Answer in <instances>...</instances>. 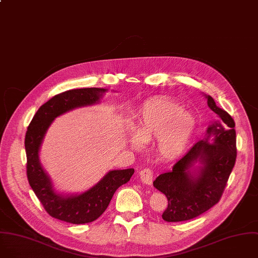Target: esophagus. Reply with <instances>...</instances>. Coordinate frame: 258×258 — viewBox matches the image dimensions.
I'll return each instance as SVG.
<instances>
[{
    "label": "esophagus",
    "instance_id": "34e87169",
    "mask_svg": "<svg viewBox=\"0 0 258 258\" xmlns=\"http://www.w3.org/2000/svg\"><path fill=\"white\" fill-rule=\"evenodd\" d=\"M153 175H154V173L150 168H144L143 170H141V172H140L142 181L149 185H151L153 182Z\"/></svg>",
    "mask_w": 258,
    "mask_h": 258
}]
</instances>
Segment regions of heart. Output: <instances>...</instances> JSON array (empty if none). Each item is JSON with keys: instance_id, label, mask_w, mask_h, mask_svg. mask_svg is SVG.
Here are the masks:
<instances>
[{"instance_id": "b5f03b06", "label": "heart", "mask_w": 258, "mask_h": 258, "mask_svg": "<svg viewBox=\"0 0 258 258\" xmlns=\"http://www.w3.org/2000/svg\"><path fill=\"white\" fill-rule=\"evenodd\" d=\"M197 128L195 116L180 103L168 98L147 101L135 119L136 133H130V145L137 150L144 142L156 139V150L165 160L179 157L188 146Z\"/></svg>"}]
</instances>
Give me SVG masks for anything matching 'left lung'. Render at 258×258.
Here are the masks:
<instances>
[{
  "label": "left lung",
  "instance_id": "8db88e82",
  "mask_svg": "<svg viewBox=\"0 0 258 258\" xmlns=\"http://www.w3.org/2000/svg\"><path fill=\"white\" fill-rule=\"evenodd\" d=\"M209 107L220 121L211 124L208 137L196 143L169 172L160 174L153 182L168 200L162 215L166 222H182L204 214L219 203L227 185L237 157L235 121L232 116L207 96ZM211 134L214 136L209 141ZM199 160L202 166L196 174L192 165Z\"/></svg>",
  "mask_w": 258,
  "mask_h": 258
}]
</instances>
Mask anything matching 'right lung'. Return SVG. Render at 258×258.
<instances>
[{
  "instance_id": "1",
  "label": "right lung",
  "mask_w": 258,
  "mask_h": 258,
  "mask_svg": "<svg viewBox=\"0 0 258 258\" xmlns=\"http://www.w3.org/2000/svg\"><path fill=\"white\" fill-rule=\"evenodd\" d=\"M105 91L101 88H82L59 93L39 107L27 127L25 151L28 182L46 213L54 219L77 225L97 220L107 209L116 189L125 184L135 172L133 168L112 170L88 191L62 197L54 192L39 163V147L52 120L74 108L98 102Z\"/></svg>"
}]
</instances>
